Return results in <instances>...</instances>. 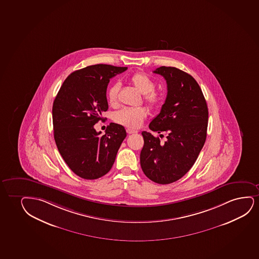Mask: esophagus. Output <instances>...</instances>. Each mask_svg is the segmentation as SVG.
I'll return each mask as SVG.
<instances>
[{
	"mask_svg": "<svg viewBox=\"0 0 259 259\" xmlns=\"http://www.w3.org/2000/svg\"><path fill=\"white\" fill-rule=\"evenodd\" d=\"M126 132L128 133V135L131 134H135V133H138V131H135V130H132V128H126Z\"/></svg>",
	"mask_w": 259,
	"mask_h": 259,
	"instance_id": "34e87169",
	"label": "esophagus"
}]
</instances>
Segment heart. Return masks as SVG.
I'll use <instances>...</instances> for the list:
<instances>
[{
    "mask_svg": "<svg viewBox=\"0 0 259 259\" xmlns=\"http://www.w3.org/2000/svg\"><path fill=\"white\" fill-rule=\"evenodd\" d=\"M128 81L138 89L139 92L144 95V102L151 108H157L163 102V95L160 93L155 91V82L151 77L143 72L133 73L128 78ZM120 90V85L118 83L112 84L108 89L107 97L110 106L115 107L118 103V94ZM147 116L146 108H124L115 112L114 120L119 124L131 128H138L144 122Z\"/></svg>",
    "mask_w": 259,
    "mask_h": 259,
    "instance_id": "b5f03b06",
    "label": "heart"
}]
</instances>
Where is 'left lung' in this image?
Instances as JSON below:
<instances>
[{
  "instance_id": "1",
  "label": "left lung",
  "mask_w": 259,
  "mask_h": 259,
  "mask_svg": "<svg viewBox=\"0 0 259 259\" xmlns=\"http://www.w3.org/2000/svg\"><path fill=\"white\" fill-rule=\"evenodd\" d=\"M153 72L166 80L167 96L149 128L166 132V141L162 144L159 138L143 131L140 164L150 180L166 185L183 177L195 163L206 141L208 110L200 85L190 74L171 66Z\"/></svg>"
}]
</instances>
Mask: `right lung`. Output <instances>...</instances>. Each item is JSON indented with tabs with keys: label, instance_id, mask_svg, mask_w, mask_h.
<instances>
[{
	"label": "right lung",
	"instance_id": "obj_1",
	"mask_svg": "<svg viewBox=\"0 0 259 259\" xmlns=\"http://www.w3.org/2000/svg\"><path fill=\"white\" fill-rule=\"evenodd\" d=\"M128 67L94 65L72 72L65 79L53 106L54 139L59 153L79 177L96 180L110 170L126 138L121 125L111 122L103 136L95 124L108 108L109 80Z\"/></svg>",
	"mask_w": 259,
	"mask_h": 259
}]
</instances>
